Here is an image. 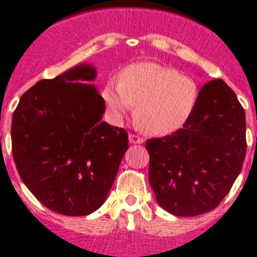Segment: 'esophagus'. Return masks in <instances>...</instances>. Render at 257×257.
I'll list each match as a JSON object with an SVG mask.
<instances>
[{"instance_id": "esophagus-1", "label": "esophagus", "mask_w": 257, "mask_h": 257, "mask_svg": "<svg viewBox=\"0 0 257 257\" xmlns=\"http://www.w3.org/2000/svg\"><path fill=\"white\" fill-rule=\"evenodd\" d=\"M129 143H131V144H143L144 140H143L142 137H139L136 136V135H132V133H131V135H129Z\"/></svg>"}]
</instances>
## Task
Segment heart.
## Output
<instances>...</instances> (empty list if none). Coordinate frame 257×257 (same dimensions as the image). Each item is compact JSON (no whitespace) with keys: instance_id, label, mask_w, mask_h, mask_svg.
<instances>
[{"instance_id":"b5f03b06","label":"heart","mask_w":257,"mask_h":257,"mask_svg":"<svg viewBox=\"0 0 257 257\" xmlns=\"http://www.w3.org/2000/svg\"><path fill=\"white\" fill-rule=\"evenodd\" d=\"M197 81L174 68L142 62L125 68L120 83L109 82L102 99L115 121L135 109V122L151 136H167L183 128L197 109Z\"/></svg>"}]
</instances>
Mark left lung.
I'll list each match as a JSON object with an SVG mask.
<instances>
[{"label":"left lung","instance_id":"left-lung-1","mask_svg":"<svg viewBox=\"0 0 257 257\" xmlns=\"http://www.w3.org/2000/svg\"><path fill=\"white\" fill-rule=\"evenodd\" d=\"M150 185L164 210L195 217L220 205L245 159V111L222 79L201 89L187 124L147 142Z\"/></svg>","mask_w":257,"mask_h":257}]
</instances>
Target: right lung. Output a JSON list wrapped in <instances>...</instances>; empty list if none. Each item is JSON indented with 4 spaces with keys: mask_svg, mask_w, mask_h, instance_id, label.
Segmentation results:
<instances>
[{
    "mask_svg": "<svg viewBox=\"0 0 257 257\" xmlns=\"http://www.w3.org/2000/svg\"><path fill=\"white\" fill-rule=\"evenodd\" d=\"M79 63L23 94L12 118V154L24 185L50 210L91 214L114 182L128 133L102 121L105 102Z\"/></svg>",
    "mask_w": 257,
    "mask_h": 257,
    "instance_id": "1",
    "label": "right lung"
}]
</instances>
